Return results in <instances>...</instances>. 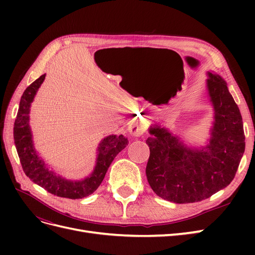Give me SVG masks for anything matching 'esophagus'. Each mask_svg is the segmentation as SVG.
<instances>
[{
  "label": "esophagus",
  "mask_w": 255,
  "mask_h": 255,
  "mask_svg": "<svg viewBox=\"0 0 255 255\" xmlns=\"http://www.w3.org/2000/svg\"><path fill=\"white\" fill-rule=\"evenodd\" d=\"M128 130L133 136L139 137V136L143 135V133L145 132V126L143 125L140 119H137V120H134L132 123H130L129 127H128Z\"/></svg>",
  "instance_id": "esophagus-1"
}]
</instances>
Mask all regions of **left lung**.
Returning a JSON list of instances; mask_svg holds the SVG:
<instances>
[{"instance_id": "left-lung-1", "label": "left lung", "mask_w": 255, "mask_h": 255, "mask_svg": "<svg viewBox=\"0 0 255 255\" xmlns=\"http://www.w3.org/2000/svg\"><path fill=\"white\" fill-rule=\"evenodd\" d=\"M206 88L214 109L211 137L205 145L189 146L160 126L150 127L145 140L150 157L145 174L155 194L173 203L210 198L233 181L245 152L243 118L227 83L207 72Z\"/></svg>"}]
</instances>
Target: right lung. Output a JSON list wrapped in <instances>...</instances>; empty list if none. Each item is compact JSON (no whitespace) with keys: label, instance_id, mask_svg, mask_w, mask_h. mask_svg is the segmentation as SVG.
Listing matches in <instances>:
<instances>
[{"label":"right lung","instance_id":"obj_1","mask_svg":"<svg viewBox=\"0 0 255 255\" xmlns=\"http://www.w3.org/2000/svg\"><path fill=\"white\" fill-rule=\"evenodd\" d=\"M44 79L45 74H42L23 92L13 126L14 144L23 171L35 184L57 197L82 199L97 190L102 183L112 161L120 151L126 148L128 140L123 135H110L102 139L97 149V160L94 171L83 180H67L51 170L35 149L32 130L29 127L30 104L34 101L37 91Z\"/></svg>","mask_w":255,"mask_h":255}]
</instances>
